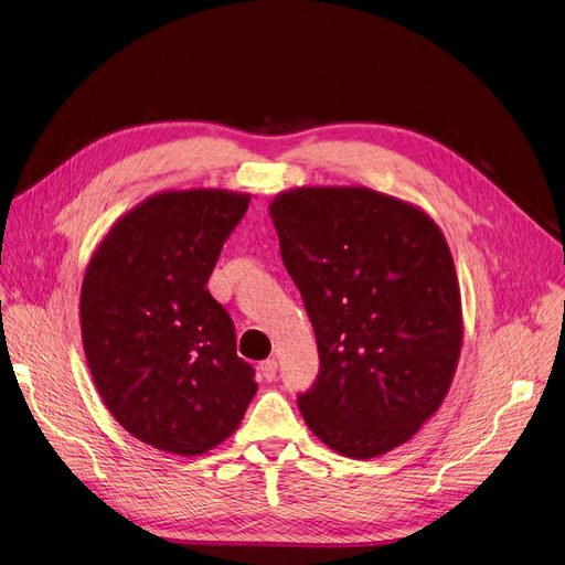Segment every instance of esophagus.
<instances>
[{"label":"esophagus","instance_id":"34e87169","mask_svg":"<svg viewBox=\"0 0 565 565\" xmlns=\"http://www.w3.org/2000/svg\"><path fill=\"white\" fill-rule=\"evenodd\" d=\"M258 370H260V374H263V380L273 382V380L277 377V359H266V361H260Z\"/></svg>","mask_w":565,"mask_h":565}]
</instances>
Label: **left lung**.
I'll list each match as a JSON object with an SVG mask.
<instances>
[{"mask_svg":"<svg viewBox=\"0 0 565 565\" xmlns=\"http://www.w3.org/2000/svg\"><path fill=\"white\" fill-rule=\"evenodd\" d=\"M270 215L318 341L299 411L333 452L386 455L434 416L455 377L452 254L429 215L367 188H297Z\"/></svg>","mask_w":565,"mask_h":565,"instance_id":"8db88e82","label":"left lung"}]
</instances>
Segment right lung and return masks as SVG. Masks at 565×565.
<instances>
[{
    "mask_svg": "<svg viewBox=\"0 0 565 565\" xmlns=\"http://www.w3.org/2000/svg\"><path fill=\"white\" fill-rule=\"evenodd\" d=\"M249 195L174 191L129 211L82 286L95 386L131 436L181 457L230 438L256 393L234 320L206 284Z\"/></svg>",
    "mask_w": 565,
    "mask_h": 565,
    "instance_id": "add662e5",
    "label": "right lung"
}]
</instances>
